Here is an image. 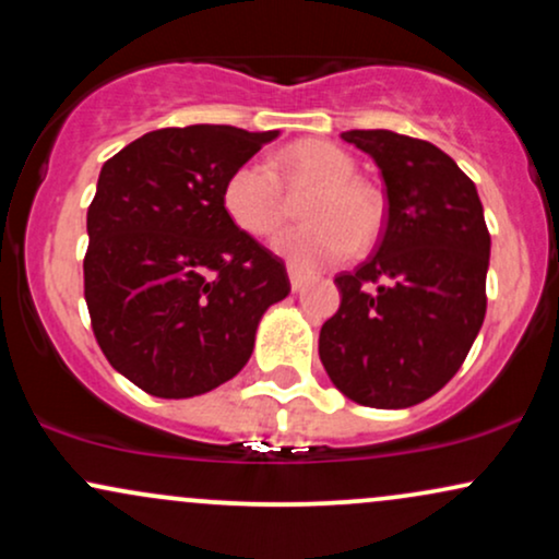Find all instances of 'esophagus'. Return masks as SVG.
Here are the masks:
<instances>
[{
  "label": "esophagus",
  "mask_w": 559,
  "mask_h": 559,
  "mask_svg": "<svg viewBox=\"0 0 559 559\" xmlns=\"http://www.w3.org/2000/svg\"><path fill=\"white\" fill-rule=\"evenodd\" d=\"M307 281H310V275H307L305 271H299V267H288V284H292V288L294 292H299L301 286L307 284Z\"/></svg>",
  "instance_id": "1"
}]
</instances>
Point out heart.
<instances>
[{
	"label": "heart",
	"mask_w": 559,
	"mask_h": 559,
	"mask_svg": "<svg viewBox=\"0 0 559 559\" xmlns=\"http://www.w3.org/2000/svg\"><path fill=\"white\" fill-rule=\"evenodd\" d=\"M278 168L281 178L262 159H249L230 173L223 207L243 234L273 236L292 215L288 194L297 199L312 191L301 207L307 226L286 230L273 241L281 258L299 267H318L378 241L386 204L376 186L357 176L349 152L331 141H299L281 155Z\"/></svg>",
	"instance_id": "b5f03b06"
}]
</instances>
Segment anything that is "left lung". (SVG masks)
Returning a JSON list of instances; mask_svg holds the SVG:
<instances>
[{
    "label": "left lung",
    "mask_w": 559,
    "mask_h": 559,
    "mask_svg": "<svg viewBox=\"0 0 559 559\" xmlns=\"http://www.w3.org/2000/svg\"><path fill=\"white\" fill-rule=\"evenodd\" d=\"M376 159L389 215L378 252L338 273L336 316L320 329V362L352 402L413 407L465 362L486 316L491 236L476 183L431 141L346 131Z\"/></svg>",
    "instance_id": "8db88e82"
}]
</instances>
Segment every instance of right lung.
<instances>
[{
  "label": "right lung",
  "mask_w": 559,
  "mask_h": 559,
  "mask_svg": "<svg viewBox=\"0 0 559 559\" xmlns=\"http://www.w3.org/2000/svg\"><path fill=\"white\" fill-rule=\"evenodd\" d=\"M275 136L159 128L102 165L83 294L105 357L146 394L186 400L230 381L267 307L292 292L284 262L223 207L230 173Z\"/></svg>",
  "instance_id": "1"
}]
</instances>
